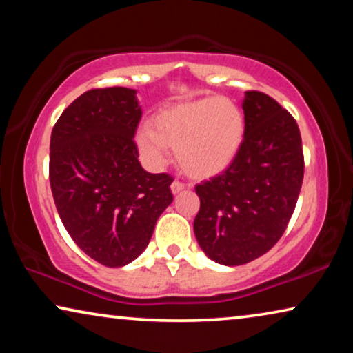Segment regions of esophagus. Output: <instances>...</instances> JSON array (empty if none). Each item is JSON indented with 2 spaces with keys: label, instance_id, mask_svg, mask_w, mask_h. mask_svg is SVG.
Wrapping results in <instances>:
<instances>
[{
  "label": "esophagus",
  "instance_id": "1",
  "mask_svg": "<svg viewBox=\"0 0 353 353\" xmlns=\"http://www.w3.org/2000/svg\"><path fill=\"white\" fill-rule=\"evenodd\" d=\"M185 183H181V181H178V180H175L172 183V186H170V190H172V192L173 194H180V192H183L185 191Z\"/></svg>",
  "mask_w": 353,
  "mask_h": 353
}]
</instances>
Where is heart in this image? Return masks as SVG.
Wrapping results in <instances>:
<instances>
[{
    "label": "heart",
    "mask_w": 353,
    "mask_h": 353,
    "mask_svg": "<svg viewBox=\"0 0 353 353\" xmlns=\"http://www.w3.org/2000/svg\"><path fill=\"white\" fill-rule=\"evenodd\" d=\"M244 132V115L233 101L202 98L159 110L151 128L139 130L137 143L152 162L162 161L165 148L173 149L185 175L207 180L233 165Z\"/></svg>",
    "instance_id": "obj_1"
}]
</instances>
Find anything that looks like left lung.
Here are the masks:
<instances>
[{"label":"left lung","instance_id":"1","mask_svg":"<svg viewBox=\"0 0 353 353\" xmlns=\"http://www.w3.org/2000/svg\"><path fill=\"white\" fill-rule=\"evenodd\" d=\"M244 141L228 170L201 185L194 234L216 263L236 267L267 254L296 209L303 180L296 120L260 91H245Z\"/></svg>","mask_w":353,"mask_h":353}]
</instances>
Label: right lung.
Segmentation results:
<instances>
[{"instance_id": "obj_1", "label": "right lung", "mask_w": 353, "mask_h": 353, "mask_svg": "<svg viewBox=\"0 0 353 353\" xmlns=\"http://www.w3.org/2000/svg\"><path fill=\"white\" fill-rule=\"evenodd\" d=\"M137 90L112 86L79 96L57 119L50 143V183L62 225L105 267L133 262L172 204L167 173H149L133 141L141 119Z\"/></svg>"}]
</instances>
